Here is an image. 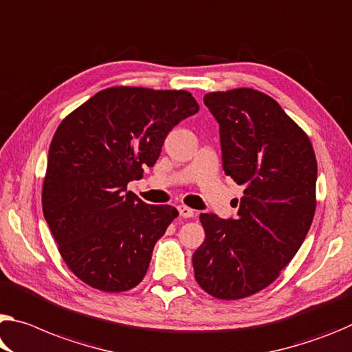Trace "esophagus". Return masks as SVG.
<instances>
[{"instance_id": "esophagus-1", "label": "esophagus", "mask_w": 352, "mask_h": 352, "mask_svg": "<svg viewBox=\"0 0 352 352\" xmlns=\"http://www.w3.org/2000/svg\"><path fill=\"white\" fill-rule=\"evenodd\" d=\"M178 213H180L182 217H185V219H189V217H194V210L189 208V206H186V205L178 206Z\"/></svg>"}]
</instances>
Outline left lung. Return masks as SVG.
<instances>
[{
    "label": "left lung",
    "instance_id": "8db88e82",
    "mask_svg": "<svg viewBox=\"0 0 352 352\" xmlns=\"http://www.w3.org/2000/svg\"><path fill=\"white\" fill-rule=\"evenodd\" d=\"M226 175L243 185L235 219L202 213L196 280L216 299L270 287L304 243L316 208V156L307 133L274 98L252 87L210 92Z\"/></svg>",
    "mask_w": 352,
    "mask_h": 352
}]
</instances>
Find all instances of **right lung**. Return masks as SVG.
Instances as JSON below:
<instances>
[{
	"instance_id": "obj_1",
	"label": "right lung",
	"mask_w": 352,
	"mask_h": 352,
	"mask_svg": "<svg viewBox=\"0 0 352 352\" xmlns=\"http://www.w3.org/2000/svg\"><path fill=\"white\" fill-rule=\"evenodd\" d=\"M199 104L186 91L116 86L60 122L48 150L42 210L65 265L104 293L141 283L153 248L178 216L126 191L153 167L166 136Z\"/></svg>"
}]
</instances>
